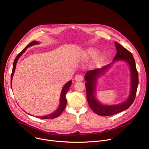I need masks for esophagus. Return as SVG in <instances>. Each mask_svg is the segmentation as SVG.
I'll use <instances>...</instances> for the list:
<instances>
[{
	"mask_svg": "<svg viewBox=\"0 0 149 149\" xmlns=\"http://www.w3.org/2000/svg\"><path fill=\"white\" fill-rule=\"evenodd\" d=\"M83 79V76L81 74H77L75 77V80L77 81H81Z\"/></svg>",
	"mask_w": 149,
	"mask_h": 149,
	"instance_id": "obj_1",
	"label": "esophagus"
}]
</instances>
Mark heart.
<instances>
[{"label":"heart","mask_w":149,"mask_h":149,"mask_svg":"<svg viewBox=\"0 0 149 149\" xmlns=\"http://www.w3.org/2000/svg\"><path fill=\"white\" fill-rule=\"evenodd\" d=\"M96 53H97L96 51L95 50H94V49H90V50H88V56H91V57L95 56ZM102 59H103V55H100V56L97 58V60H98V61H101Z\"/></svg>","instance_id":"obj_1"}]
</instances>
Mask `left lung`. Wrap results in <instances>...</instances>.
Segmentation results:
<instances>
[{"label":"left lung","mask_w":149,"mask_h":149,"mask_svg":"<svg viewBox=\"0 0 149 149\" xmlns=\"http://www.w3.org/2000/svg\"><path fill=\"white\" fill-rule=\"evenodd\" d=\"M115 44L117 53L113 61L125 60L128 63L130 66V70L131 72V88L128 99L125 102L117 105L104 106L101 104L94 97V93L97 78L109 66V65H106L102 68L89 71L85 75V79L87 81L85 86L86 87L87 99L88 105L94 112L103 116L113 115L129 108L136 98L139 84V74L136 69V62H135L132 53L118 43L115 42Z\"/></svg>","instance_id":"1"}]
</instances>
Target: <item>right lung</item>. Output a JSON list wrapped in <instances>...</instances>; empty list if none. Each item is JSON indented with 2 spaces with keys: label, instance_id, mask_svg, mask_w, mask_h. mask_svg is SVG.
<instances>
[{
  "label": "right lung",
  "instance_id": "obj_1",
  "mask_svg": "<svg viewBox=\"0 0 149 149\" xmlns=\"http://www.w3.org/2000/svg\"><path fill=\"white\" fill-rule=\"evenodd\" d=\"M38 44V42L34 41L31 42L30 44H29L27 46H26L18 54V55L17 56L16 58L14 60V62H13V68H12V74H11V77H10V86L12 84V77L13 75V73H14V71L15 70V67H16V64L17 63V61L18 60V59L19 58V57L22 55V54L25 52V51L26 50V48L30 47L33 45H37ZM72 81H70L68 82L65 86L63 87L62 91V93H61V102H60V105L59 106L58 109L55 111L53 113H52V114L48 115H46V116H38L37 118H42V119H54L56 118L57 117H58L64 111V109H65V107L66 106V103H67V100H66V94L68 92V91L69 90L71 85Z\"/></svg>",
  "mask_w": 149,
  "mask_h": 149
}]
</instances>
